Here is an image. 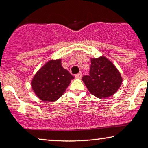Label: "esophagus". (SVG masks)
<instances>
[{
    "instance_id": "obj_1",
    "label": "esophagus",
    "mask_w": 148,
    "mask_h": 148,
    "mask_svg": "<svg viewBox=\"0 0 148 148\" xmlns=\"http://www.w3.org/2000/svg\"><path fill=\"white\" fill-rule=\"evenodd\" d=\"M82 77V73H79L75 76V78H76V79H81Z\"/></svg>"
}]
</instances>
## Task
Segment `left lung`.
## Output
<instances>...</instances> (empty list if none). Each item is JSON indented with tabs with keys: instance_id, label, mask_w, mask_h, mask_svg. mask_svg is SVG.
<instances>
[{
	"instance_id": "8db88e82",
	"label": "left lung",
	"mask_w": 148,
	"mask_h": 148,
	"mask_svg": "<svg viewBox=\"0 0 148 148\" xmlns=\"http://www.w3.org/2000/svg\"><path fill=\"white\" fill-rule=\"evenodd\" d=\"M91 61L89 74L82 77L89 91L100 99L113 95L122 84L119 71L105 57L91 59Z\"/></svg>"
}]
</instances>
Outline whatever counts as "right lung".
<instances>
[{
  "mask_svg": "<svg viewBox=\"0 0 148 148\" xmlns=\"http://www.w3.org/2000/svg\"><path fill=\"white\" fill-rule=\"evenodd\" d=\"M74 77L61 65V59L51 60L37 72L31 82L38 98L53 102L61 97Z\"/></svg>",
  "mask_w": 148,
  "mask_h": 148,
  "instance_id": "1",
  "label": "right lung"
}]
</instances>
